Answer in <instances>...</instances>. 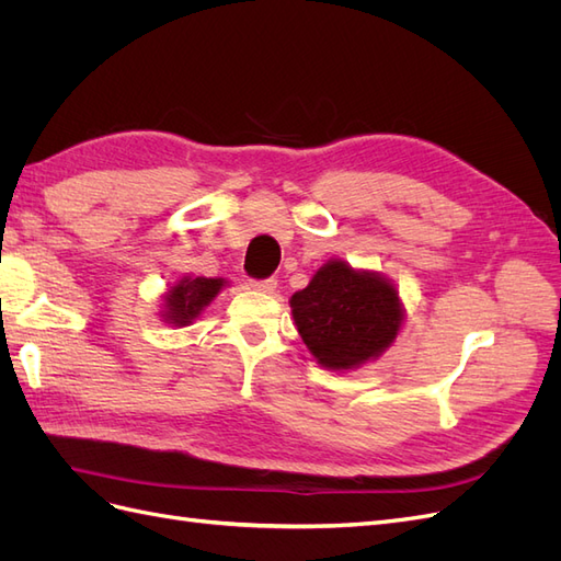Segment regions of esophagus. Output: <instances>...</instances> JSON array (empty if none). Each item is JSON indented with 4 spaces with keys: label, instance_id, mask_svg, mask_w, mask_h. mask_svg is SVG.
Returning a JSON list of instances; mask_svg holds the SVG:
<instances>
[{
    "label": "esophagus",
    "instance_id": "esophagus-1",
    "mask_svg": "<svg viewBox=\"0 0 561 561\" xmlns=\"http://www.w3.org/2000/svg\"><path fill=\"white\" fill-rule=\"evenodd\" d=\"M250 285L254 287V290H260V293H274L278 280L276 278H262V280H250Z\"/></svg>",
    "mask_w": 561,
    "mask_h": 561
}]
</instances>
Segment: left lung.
Returning <instances> with one entry per match:
<instances>
[{
    "label": "left lung",
    "mask_w": 561,
    "mask_h": 561,
    "mask_svg": "<svg viewBox=\"0 0 561 561\" xmlns=\"http://www.w3.org/2000/svg\"><path fill=\"white\" fill-rule=\"evenodd\" d=\"M295 325L322 367L351 369L381 355L398 336L402 309L386 278L328 262L290 299Z\"/></svg>",
    "instance_id": "8db88e82"
}]
</instances>
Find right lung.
<instances>
[{"label": "right lung", "instance_id": "add662e5", "mask_svg": "<svg viewBox=\"0 0 561 561\" xmlns=\"http://www.w3.org/2000/svg\"><path fill=\"white\" fill-rule=\"evenodd\" d=\"M225 287L222 278H182L173 285L165 295V311L163 318L171 325H190L194 318L217 297V293Z\"/></svg>", "mask_w": 561, "mask_h": 561}]
</instances>
